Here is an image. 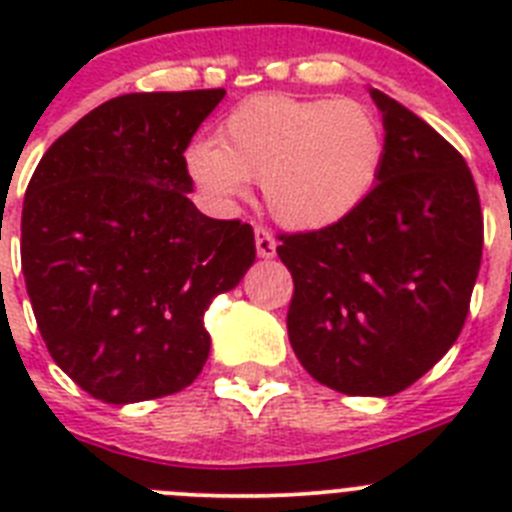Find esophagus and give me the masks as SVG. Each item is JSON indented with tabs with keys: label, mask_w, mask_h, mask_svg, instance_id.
<instances>
[{
	"label": "esophagus",
	"mask_w": 512,
	"mask_h": 512,
	"mask_svg": "<svg viewBox=\"0 0 512 512\" xmlns=\"http://www.w3.org/2000/svg\"><path fill=\"white\" fill-rule=\"evenodd\" d=\"M256 253H259V259H274V253H277V241L266 228H256Z\"/></svg>",
	"instance_id": "esophagus-1"
}]
</instances>
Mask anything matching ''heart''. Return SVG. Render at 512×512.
<instances>
[{"label":"heart","instance_id":"heart-1","mask_svg":"<svg viewBox=\"0 0 512 512\" xmlns=\"http://www.w3.org/2000/svg\"><path fill=\"white\" fill-rule=\"evenodd\" d=\"M384 151L382 122L366 104L261 94L225 117L217 143H194L184 161L217 207L238 205L248 182H264L271 217L310 233L341 223L369 197Z\"/></svg>","mask_w":512,"mask_h":512}]
</instances>
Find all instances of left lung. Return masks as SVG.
<instances>
[{"mask_svg": "<svg viewBox=\"0 0 512 512\" xmlns=\"http://www.w3.org/2000/svg\"><path fill=\"white\" fill-rule=\"evenodd\" d=\"M384 164L341 223L282 235L295 295L289 343L312 379L356 397H390L459 338L482 261V210L461 153L405 104L369 89Z\"/></svg>", "mask_w": 512, "mask_h": 512, "instance_id": "8db88e82", "label": "left lung"}]
</instances>
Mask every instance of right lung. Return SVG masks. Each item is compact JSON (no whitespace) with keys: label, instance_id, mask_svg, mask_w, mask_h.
<instances>
[{"label":"right lung","instance_id":"right-lung-1","mask_svg":"<svg viewBox=\"0 0 512 512\" xmlns=\"http://www.w3.org/2000/svg\"><path fill=\"white\" fill-rule=\"evenodd\" d=\"M225 89L99 104L40 158L22 205V274L40 336L112 405L184 390L210 356L205 310L256 261L253 230L202 215L184 151Z\"/></svg>","mask_w":512,"mask_h":512}]
</instances>
